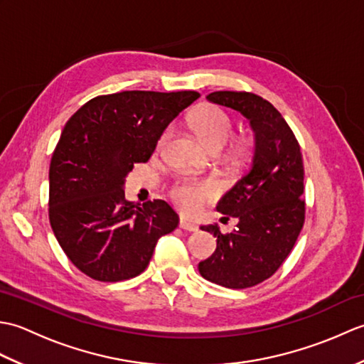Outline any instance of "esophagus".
I'll return each instance as SVG.
<instances>
[{"mask_svg":"<svg viewBox=\"0 0 364 364\" xmlns=\"http://www.w3.org/2000/svg\"><path fill=\"white\" fill-rule=\"evenodd\" d=\"M180 228L186 230V231H198V227L194 222L186 220V219H180Z\"/></svg>","mask_w":364,"mask_h":364,"instance_id":"34e87169","label":"esophagus"}]
</instances>
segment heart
I'll use <instances>...</instances> for the list:
<instances>
[{
	"mask_svg": "<svg viewBox=\"0 0 364 364\" xmlns=\"http://www.w3.org/2000/svg\"><path fill=\"white\" fill-rule=\"evenodd\" d=\"M191 127L194 129L198 141L210 151L220 150L225 146L228 139L233 134V122L225 111L218 106H203L191 119ZM170 131L161 134L158 145L161 146L167 141ZM215 196V186L211 181L198 180H183L176 183L170 189V197L178 208L184 213L196 214L200 211L205 202Z\"/></svg>",
	"mask_w": 364,
	"mask_h": 364,
	"instance_id": "b5f03b06",
	"label": "heart"
}]
</instances>
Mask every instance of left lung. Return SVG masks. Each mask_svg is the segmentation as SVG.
<instances>
[{
	"label": "left lung",
	"instance_id": "1",
	"mask_svg": "<svg viewBox=\"0 0 364 364\" xmlns=\"http://www.w3.org/2000/svg\"><path fill=\"white\" fill-rule=\"evenodd\" d=\"M206 98L249 120L253 158L218 203L219 213L239 220L237 230L222 235L218 223L200 227L218 237V247L198 270L213 283L244 289L275 274L297 241L305 219L304 161L296 136L267 100L230 90Z\"/></svg>",
	"mask_w": 364,
	"mask_h": 364
}]
</instances>
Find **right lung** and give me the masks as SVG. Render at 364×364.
I'll return each instance as SVG.
<instances>
[{"instance_id": "1", "label": "right lung", "mask_w": 364, "mask_h": 364, "mask_svg": "<svg viewBox=\"0 0 364 364\" xmlns=\"http://www.w3.org/2000/svg\"><path fill=\"white\" fill-rule=\"evenodd\" d=\"M198 92L125 90L92 98L60 133L50 164V223L82 274L100 282L144 272L158 239L178 227L164 200L125 198V178Z\"/></svg>"}]
</instances>
